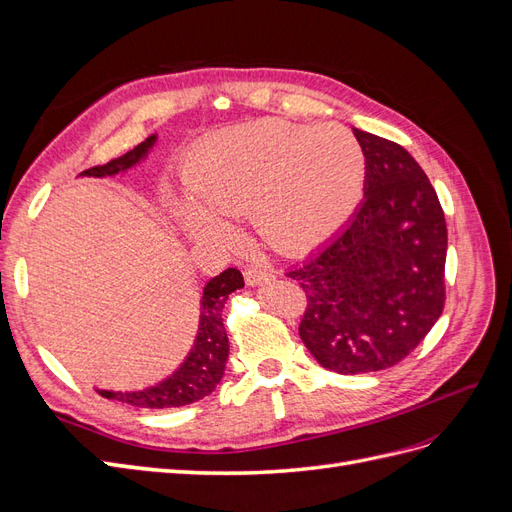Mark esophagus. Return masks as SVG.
Returning a JSON list of instances; mask_svg holds the SVG:
<instances>
[{
  "label": "esophagus",
  "mask_w": 512,
  "mask_h": 512,
  "mask_svg": "<svg viewBox=\"0 0 512 512\" xmlns=\"http://www.w3.org/2000/svg\"><path fill=\"white\" fill-rule=\"evenodd\" d=\"M243 277H245V284L247 286H258V284H265L269 280H273V273L262 269V267H247L243 271Z\"/></svg>",
  "instance_id": "esophagus-1"
}]
</instances>
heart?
Returning a JSON list of instances; mask_svg holds the SVG:
<instances>
[{
    "instance_id": "b5f03b06",
    "label": "heart",
    "mask_w": 512,
    "mask_h": 512,
    "mask_svg": "<svg viewBox=\"0 0 512 512\" xmlns=\"http://www.w3.org/2000/svg\"><path fill=\"white\" fill-rule=\"evenodd\" d=\"M365 156L342 126L262 119L200 143L183 168L194 203L179 218L196 241L226 245V218L250 213L258 235L282 254L333 237L359 203Z\"/></svg>"
}]
</instances>
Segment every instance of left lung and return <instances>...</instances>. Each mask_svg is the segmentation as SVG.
Wrapping results in <instances>:
<instances>
[{"label":"left lung","instance_id":"8db88e82","mask_svg":"<svg viewBox=\"0 0 512 512\" xmlns=\"http://www.w3.org/2000/svg\"><path fill=\"white\" fill-rule=\"evenodd\" d=\"M354 130L365 156V200L346 228L286 275L307 297L299 335L337 374L397 365L444 309L446 222L410 153Z\"/></svg>","mask_w":512,"mask_h":512}]
</instances>
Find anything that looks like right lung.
<instances>
[{"mask_svg":"<svg viewBox=\"0 0 512 512\" xmlns=\"http://www.w3.org/2000/svg\"><path fill=\"white\" fill-rule=\"evenodd\" d=\"M156 145V134L145 138L141 145H136L126 156L115 158L102 166H94L83 170L85 177H106L117 175L121 170H128L134 164L141 162L149 149ZM243 288V275L239 269H226L213 280L207 282L203 290V301H200V324L198 335L192 352L185 356L181 367L173 376H168L156 386H149L143 391L132 393H113V391H98L106 399H117L123 404L147 410H164V408H179L194 404L213 393L215 386L220 384L224 376V367L228 359V335L224 329L222 309L230 292Z\"/></svg>","mask_w":512,"mask_h":512,"instance_id":"1","label":"right lung"}]
</instances>
